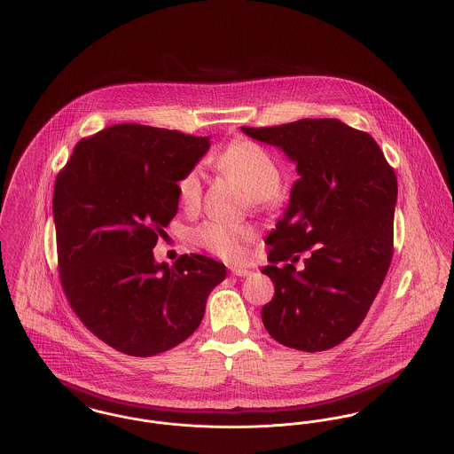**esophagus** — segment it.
<instances>
[{
  "instance_id": "obj_1",
  "label": "esophagus",
  "mask_w": 454,
  "mask_h": 454,
  "mask_svg": "<svg viewBox=\"0 0 454 454\" xmlns=\"http://www.w3.org/2000/svg\"><path fill=\"white\" fill-rule=\"evenodd\" d=\"M230 273H231L233 277H248V275H250V271H248L247 268H237V266H231V268H230Z\"/></svg>"
}]
</instances>
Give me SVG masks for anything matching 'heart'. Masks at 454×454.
I'll return each instance as SVG.
<instances>
[{"label": "heart", "instance_id": "obj_1", "mask_svg": "<svg viewBox=\"0 0 454 454\" xmlns=\"http://www.w3.org/2000/svg\"><path fill=\"white\" fill-rule=\"evenodd\" d=\"M214 166L237 179L245 192L257 200H271L279 186V169L273 157L254 141H237L212 159ZM200 169H192L177 181V197L184 207L200 200ZM195 242L214 254L237 261L244 255V244L252 239V230L240 224L207 221L193 231Z\"/></svg>", "mask_w": 454, "mask_h": 454}]
</instances>
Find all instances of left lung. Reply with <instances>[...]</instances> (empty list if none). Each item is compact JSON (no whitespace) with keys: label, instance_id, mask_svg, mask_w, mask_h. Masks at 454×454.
<instances>
[{"label":"left lung","instance_id":"left-lung-1","mask_svg":"<svg viewBox=\"0 0 454 454\" xmlns=\"http://www.w3.org/2000/svg\"><path fill=\"white\" fill-rule=\"evenodd\" d=\"M242 131L279 148L299 175L266 239L270 264L261 271L275 283V297L261 311L262 323L286 348H335L361 325L390 266L394 169L377 141L339 119ZM301 251L299 272L293 262Z\"/></svg>","mask_w":454,"mask_h":454}]
</instances>
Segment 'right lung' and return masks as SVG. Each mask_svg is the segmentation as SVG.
Segmentation results:
<instances>
[{"label":"right lung","mask_w":454,"mask_h":454,"mask_svg":"<svg viewBox=\"0 0 454 454\" xmlns=\"http://www.w3.org/2000/svg\"><path fill=\"white\" fill-rule=\"evenodd\" d=\"M210 137L115 124L81 140L53 190L60 279L72 309L114 349L155 356L200 325L226 266L207 255L157 262L153 247L177 212V181Z\"/></svg>","instance_id":"obj_1"}]
</instances>
